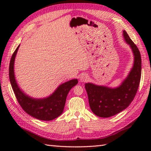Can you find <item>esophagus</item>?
Listing matches in <instances>:
<instances>
[{"instance_id":"obj_1","label":"esophagus","mask_w":151,"mask_h":151,"mask_svg":"<svg viewBox=\"0 0 151 151\" xmlns=\"http://www.w3.org/2000/svg\"><path fill=\"white\" fill-rule=\"evenodd\" d=\"M88 76L86 74H83V75H81V77H80V81L82 82H85L88 81Z\"/></svg>"}]
</instances>
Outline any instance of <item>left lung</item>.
Returning a JSON list of instances; mask_svg holds the SVG:
<instances>
[{
  "label": "left lung",
  "mask_w": 151,
  "mask_h": 151,
  "mask_svg": "<svg viewBox=\"0 0 151 151\" xmlns=\"http://www.w3.org/2000/svg\"><path fill=\"white\" fill-rule=\"evenodd\" d=\"M123 36L134 56V65L127 78L116 88L97 86L91 83L85 84L89 106L99 117L113 116L126 109L134 100L139 88L142 75L140 52L125 30L123 31Z\"/></svg>",
  "instance_id": "8db88e82"
}]
</instances>
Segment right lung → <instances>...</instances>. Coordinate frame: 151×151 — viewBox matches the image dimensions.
I'll return each instance as SVG.
<instances>
[{
  "label": "right lung",
  "mask_w": 151,
  "mask_h": 151,
  "mask_svg": "<svg viewBox=\"0 0 151 151\" xmlns=\"http://www.w3.org/2000/svg\"><path fill=\"white\" fill-rule=\"evenodd\" d=\"M19 45L14 51L9 67V77L15 97L25 112L37 119L50 121L62 114L65 106L67 95L70 89L77 84V79H73L61 84L49 97L33 99L22 92L16 82L14 76V61Z\"/></svg>",
  "instance_id": "add662e5"
}]
</instances>
